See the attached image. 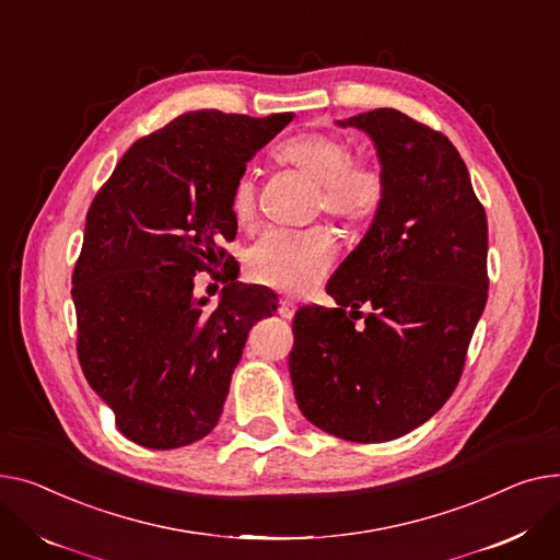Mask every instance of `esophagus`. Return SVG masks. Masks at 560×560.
<instances>
[{
  "instance_id": "esophagus-1",
  "label": "esophagus",
  "mask_w": 560,
  "mask_h": 560,
  "mask_svg": "<svg viewBox=\"0 0 560 560\" xmlns=\"http://www.w3.org/2000/svg\"><path fill=\"white\" fill-rule=\"evenodd\" d=\"M278 312H280V316H282V318H293V314H295V303L284 299V301H280Z\"/></svg>"
}]
</instances>
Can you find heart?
Returning <instances> with one entry per match:
<instances>
[{
  "instance_id": "heart-1",
  "label": "heart",
  "mask_w": 560,
  "mask_h": 560,
  "mask_svg": "<svg viewBox=\"0 0 560 560\" xmlns=\"http://www.w3.org/2000/svg\"><path fill=\"white\" fill-rule=\"evenodd\" d=\"M276 158L318 185V206L332 217L364 221L382 203L384 183L380 172L371 164L352 162V147L337 136H293L276 149ZM255 208L257 183L250 172H242L230 187V214L237 225L246 228L255 217ZM335 255V240L323 228H269L248 250V271L261 284L303 293L330 271Z\"/></svg>"
}]
</instances>
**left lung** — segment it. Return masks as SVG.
<instances>
[{
    "mask_svg": "<svg viewBox=\"0 0 560 560\" xmlns=\"http://www.w3.org/2000/svg\"><path fill=\"white\" fill-rule=\"evenodd\" d=\"M337 126L371 138L384 194L325 287L337 307L295 312L289 375L318 430L384 443L430 420L462 377L488 295V223L443 133L393 108Z\"/></svg>",
    "mask_w": 560,
    "mask_h": 560,
    "instance_id": "left-lung-1",
    "label": "left lung"
}]
</instances>
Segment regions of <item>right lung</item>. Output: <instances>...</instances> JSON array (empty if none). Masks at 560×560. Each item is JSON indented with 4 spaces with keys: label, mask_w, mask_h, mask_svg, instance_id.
I'll return each instance as SVG.
<instances>
[{
    "label": "right lung",
    "mask_w": 560,
    "mask_h": 560,
    "mask_svg": "<svg viewBox=\"0 0 560 560\" xmlns=\"http://www.w3.org/2000/svg\"><path fill=\"white\" fill-rule=\"evenodd\" d=\"M293 119L185 113L138 140L94 196L72 278L79 361L119 432L151 450L208 436L250 327L278 295L230 280L217 307L194 276L228 267L230 187Z\"/></svg>",
    "instance_id": "add662e5"
}]
</instances>
